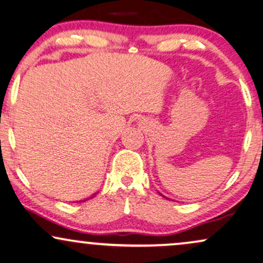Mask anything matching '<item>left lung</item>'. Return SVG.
I'll list each match as a JSON object with an SVG mask.
<instances>
[{"label": "left lung", "mask_w": 263, "mask_h": 263, "mask_svg": "<svg viewBox=\"0 0 263 263\" xmlns=\"http://www.w3.org/2000/svg\"><path fill=\"white\" fill-rule=\"evenodd\" d=\"M162 197H164V195H162ZM164 198H166V197H164Z\"/></svg>", "instance_id": "obj_1"}]
</instances>
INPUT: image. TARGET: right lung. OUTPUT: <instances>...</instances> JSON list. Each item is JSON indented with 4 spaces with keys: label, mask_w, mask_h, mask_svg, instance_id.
I'll use <instances>...</instances> for the list:
<instances>
[{
    "label": "right lung",
    "mask_w": 263,
    "mask_h": 263,
    "mask_svg": "<svg viewBox=\"0 0 263 263\" xmlns=\"http://www.w3.org/2000/svg\"><path fill=\"white\" fill-rule=\"evenodd\" d=\"M95 195H96V194H95ZM91 198H92V197H91ZM82 201H86V200H82Z\"/></svg>",
    "instance_id": "right-lung-1"
}]
</instances>
